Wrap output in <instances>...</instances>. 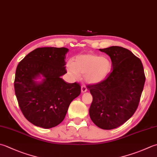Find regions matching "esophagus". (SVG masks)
<instances>
[{"label":"esophagus","mask_w":157,"mask_h":157,"mask_svg":"<svg viewBox=\"0 0 157 157\" xmlns=\"http://www.w3.org/2000/svg\"><path fill=\"white\" fill-rule=\"evenodd\" d=\"M81 91H82V93H86V92L87 91V88H86V86H84V85L82 86V87H81Z\"/></svg>","instance_id":"esophagus-1"}]
</instances>
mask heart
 <instances>
[{"label": "heart", "mask_w": 157, "mask_h": 157, "mask_svg": "<svg viewBox=\"0 0 157 157\" xmlns=\"http://www.w3.org/2000/svg\"><path fill=\"white\" fill-rule=\"evenodd\" d=\"M66 67L72 78L79 79L80 74H84L87 83L97 84L108 78L112 70V63L106 57L94 54H85L77 56L74 62L69 61Z\"/></svg>", "instance_id": "1"}]
</instances>
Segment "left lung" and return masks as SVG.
<instances>
[{"label":"left lung","mask_w":157,"mask_h":157,"mask_svg":"<svg viewBox=\"0 0 157 157\" xmlns=\"http://www.w3.org/2000/svg\"><path fill=\"white\" fill-rule=\"evenodd\" d=\"M111 58L113 71L105 81L88 86L93 96L90 117L98 127L116 128L132 116L139 105L146 78L142 61L127 49H99Z\"/></svg>","instance_id":"1"}]
</instances>
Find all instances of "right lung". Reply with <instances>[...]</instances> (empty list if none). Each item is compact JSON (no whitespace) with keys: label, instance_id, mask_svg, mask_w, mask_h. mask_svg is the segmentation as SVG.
<instances>
[{"label":"right lung","instance_id":"right-lung-1","mask_svg":"<svg viewBox=\"0 0 157 157\" xmlns=\"http://www.w3.org/2000/svg\"><path fill=\"white\" fill-rule=\"evenodd\" d=\"M66 48L34 50L17 67L15 93L21 112L36 127L50 128L65 117L71 101L81 93L78 83L65 82ZM37 79H41L38 81Z\"/></svg>","mask_w":157,"mask_h":157}]
</instances>
